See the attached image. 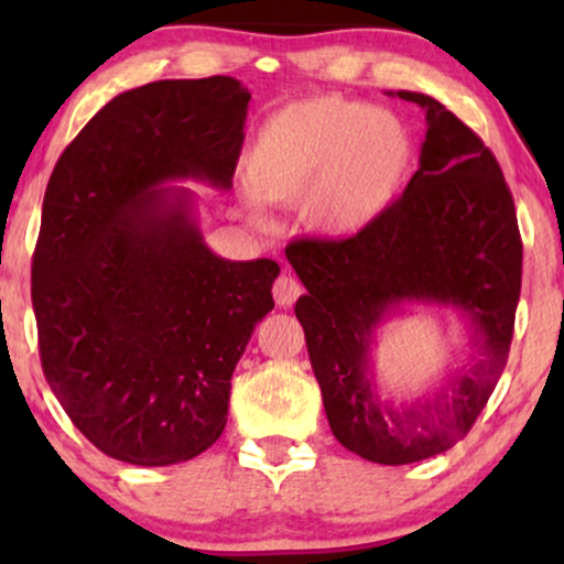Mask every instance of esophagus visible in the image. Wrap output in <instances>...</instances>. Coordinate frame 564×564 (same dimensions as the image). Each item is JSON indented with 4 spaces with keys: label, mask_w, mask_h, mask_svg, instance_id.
<instances>
[{
    "label": "esophagus",
    "mask_w": 564,
    "mask_h": 564,
    "mask_svg": "<svg viewBox=\"0 0 564 564\" xmlns=\"http://www.w3.org/2000/svg\"><path fill=\"white\" fill-rule=\"evenodd\" d=\"M300 292H303V288H300V282L290 274H282L280 280L274 282V300H276V305H282V307L295 303V300L300 297Z\"/></svg>",
    "instance_id": "1"
}]
</instances>
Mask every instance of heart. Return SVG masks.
I'll list each match as a JSON object with an SVG mask.
<instances>
[{"label": "heart", "mask_w": 564, "mask_h": 564, "mask_svg": "<svg viewBox=\"0 0 564 564\" xmlns=\"http://www.w3.org/2000/svg\"><path fill=\"white\" fill-rule=\"evenodd\" d=\"M413 141L388 110L344 97L284 105L261 122L246 156V213L267 223L269 205H297L311 234L346 241L377 226L403 195Z\"/></svg>", "instance_id": "1"}]
</instances>
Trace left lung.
<instances>
[{"label": "left lung", "mask_w": 564, "mask_h": 564, "mask_svg": "<svg viewBox=\"0 0 564 564\" xmlns=\"http://www.w3.org/2000/svg\"><path fill=\"white\" fill-rule=\"evenodd\" d=\"M392 97L426 112L419 172L403 197L361 236L295 241L284 253L307 290L295 315L330 431L377 465H411L452 449L496 390L521 292V236L511 189L480 138L434 97ZM408 304L459 312L474 351L419 401L392 404L371 351L389 315Z\"/></svg>", "instance_id": "8db88e82"}]
</instances>
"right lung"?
<instances>
[{"label": "right lung", "instance_id": "right-lung-1", "mask_svg": "<svg viewBox=\"0 0 564 564\" xmlns=\"http://www.w3.org/2000/svg\"><path fill=\"white\" fill-rule=\"evenodd\" d=\"M249 99L234 76L122 91L45 187L33 257L45 380L74 426L128 465H176L218 442L230 377L274 307L280 264L218 257L180 184L230 189Z\"/></svg>", "mask_w": 564, "mask_h": 564}]
</instances>
